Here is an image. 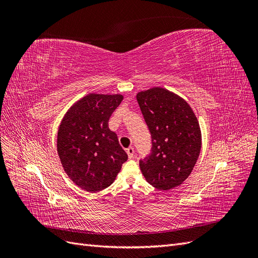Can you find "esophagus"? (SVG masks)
<instances>
[{
  "label": "esophagus",
  "mask_w": 258,
  "mask_h": 258,
  "mask_svg": "<svg viewBox=\"0 0 258 258\" xmlns=\"http://www.w3.org/2000/svg\"><path fill=\"white\" fill-rule=\"evenodd\" d=\"M126 152H127V155H128V158H129V159L134 158V156H135V150H134V147L127 148Z\"/></svg>",
  "instance_id": "esophagus-1"
}]
</instances>
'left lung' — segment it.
Returning <instances> with one entry per match:
<instances>
[{
	"instance_id": "obj_1",
	"label": "left lung",
	"mask_w": 258,
	"mask_h": 258,
	"mask_svg": "<svg viewBox=\"0 0 258 258\" xmlns=\"http://www.w3.org/2000/svg\"><path fill=\"white\" fill-rule=\"evenodd\" d=\"M152 135V154L140 161L146 181L170 190L188 177L201 151V129L192 108L173 91L153 87L137 93Z\"/></svg>"
}]
</instances>
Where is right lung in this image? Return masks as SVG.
<instances>
[{"instance_id":"1","label":"right lung","mask_w":258,"mask_h":258,"mask_svg":"<svg viewBox=\"0 0 258 258\" xmlns=\"http://www.w3.org/2000/svg\"><path fill=\"white\" fill-rule=\"evenodd\" d=\"M123 99L120 93L90 92L74 102L62 118L57 152L69 178L80 188L97 192L113 184L128 156L108 119Z\"/></svg>"}]
</instances>
